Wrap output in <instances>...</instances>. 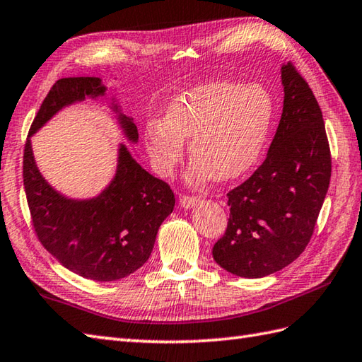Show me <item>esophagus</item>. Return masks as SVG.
<instances>
[{"instance_id": "1", "label": "esophagus", "mask_w": 362, "mask_h": 362, "mask_svg": "<svg viewBox=\"0 0 362 362\" xmlns=\"http://www.w3.org/2000/svg\"><path fill=\"white\" fill-rule=\"evenodd\" d=\"M198 203H199V198L195 197V195H182L180 198V204L184 209H190V207H194Z\"/></svg>"}]
</instances>
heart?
<instances>
[{
	"label": "heart",
	"mask_w": 362,
	"mask_h": 362,
	"mask_svg": "<svg viewBox=\"0 0 362 362\" xmlns=\"http://www.w3.org/2000/svg\"><path fill=\"white\" fill-rule=\"evenodd\" d=\"M271 119V95L259 85H198L176 95L165 119L146 124L151 165L159 175H172L184 158V139H190V180L237 178L259 158Z\"/></svg>",
	"instance_id": "1"
}]
</instances>
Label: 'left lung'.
Here are the masks:
<instances>
[{
    "label": "left lung",
    "instance_id": "left-lung-1",
    "mask_svg": "<svg viewBox=\"0 0 362 362\" xmlns=\"http://www.w3.org/2000/svg\"><path fill=\"white\" fill-rule=\"evenodd\" d=\"M284 111L267 159L228 192V228L212 247L232 274L264 277L310 243L330 184L332 155L319 103L291 62L282 66Z\"/></svg>",
    "mask_w": 362,
    "mask_h": 362
}]
</instances>
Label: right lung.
<instances>
[{"instance_id":"1","label":"right lung","mask_w":362,"mask_h":362,"mask_svg":"<svg viewBox=\"0 0 362 362\" xmlns=\"http://www.w3.org/2000/svg\"><path fill=\"white\" fill-rule=\"evenodd\" d=\"M103 93L99 77L59 78L40 105L29 136L62 107ZM120 120L128 138L138 139V128L132 120L125 116ZM23 184L40 243L63 267L98 282L122 279L141 268L151 254L160 223L175 206L170 186L144 170L124 146L116 178L108 189L90 202H71L40 175L28 138Z\"/></svg>"}]
</instances>
